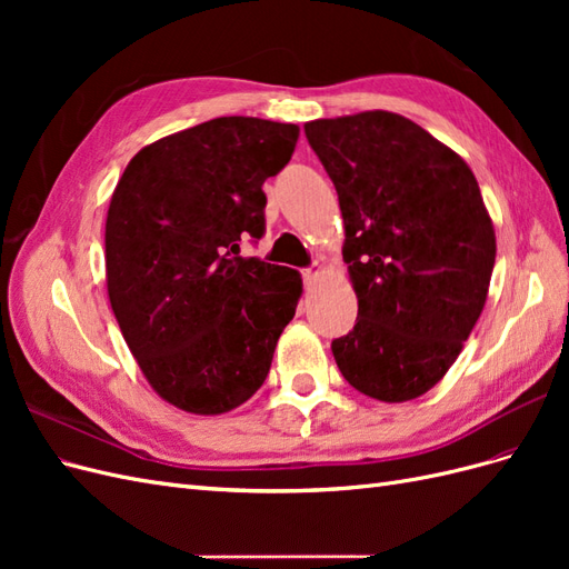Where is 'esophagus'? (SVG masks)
Returning <instances> with one entry per match:
<instances>
[{
  "label": "esophagus",
  "instance_id": "esophagus-1",
  "mask_svg": "<svg viewBox=\"0 0 569 569\" xmlns=\"http://www.w3.org/2000/svg\"><path fill=\"white\" fill-rule=\"evenodd\" d=\"M318 274H320V266H318V263L311 266V268H306V270H303V282H306V287H311V284L318 280Z\"/></svg>",
  "mask_w": 569,
  "mask_h": 569
}]
</instances>
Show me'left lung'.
<instances>
[{
    "label": "left lung",
    "mask_w": 569,
    "mask_h": 569,
    "mask_svg": "<svg viewBox=\"0 0 569 569\" xmlns=\"http://www.w3.org/2000/svg\"><path fill=\"white\" fill-rule=\"evenodd\" d=\"M335 182L358 318L332 341L353 389L418 399L449 372L487 303L493 222L470 166L391 111L303 126Z\"/></svg>",
    "instance_id": "8db88e82"
}]
</instances>
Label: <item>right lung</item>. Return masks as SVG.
<instances>
[{
	"instance_id": "right-lung-1",
	"label": "right lung",
	"mask_w": 569,
	"mask_h": 569,
	"mask_svg": "<svg viewBox=\"0 0 569 569\" xmlns=\"http://www.w3.org/2000/svg\"><path fill=\"white\" fill-rule=\"evenodd\" d=\"M299 126L222 116L140 149L107 213V289L137 366L163 401L220 416L266 382L301 274L239 256L266 230L263 182Z\"/></svg>"
}]
</instances>
